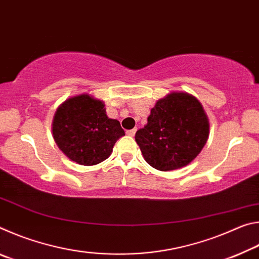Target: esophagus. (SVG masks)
Wrapping results in <instances>:
<instances>
[{
  "label": "esophagus",
  "instance_id": "esophagus-1",
  "mask_svg": "<svg viewBox=\"0 0 259 259\" xmlns=\"http://www.w3.org/2000/svg\"><path fill=\"white\" fill-rule=\"evenodd\" d=\"M136 131H137V129L128 130V131H126V135H128V136H130V137H134V136H135V134H136Z\"/></svg>",
  "mask_w": 259,
  "mask_h": 259
}]
</instances>
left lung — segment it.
<instances>
[{"instance_id":"left-lung-1","label":"left lung","mask_w":259,"mask_h":259,"mask_svg":"<svg viewBox=\"0 0 259 259\" xmlns=\"http://www.w3.org/2000/svg\"><path fill=\"white\" fill-rule=\"evenodd\" d=\"M208 137L209 120L201 103L191 94L172 91L157 100L135 139L148 164L170 171L191 163Z\"/></svg>"}]
</instances>
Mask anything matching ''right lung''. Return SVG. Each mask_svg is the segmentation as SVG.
Wrapping results in <instances>:
<instances>
[{"label": "right lung", "instance_id": "add662e5", "mask_svg": "<svg viewBox=\"0 0 259 259\" xmlns=\"http://www.w3.org/2000/svg\"><path fill=\"white\" fill-rule=\"evenodd\" d=\"M52 136L69 160L81 165H95L112 154L124 130L119 121L107 116L104 102L82 94L66 99L57 108Z\"/></svg>", "mask_w": 259, "mask_h": 259}]
</instances>
